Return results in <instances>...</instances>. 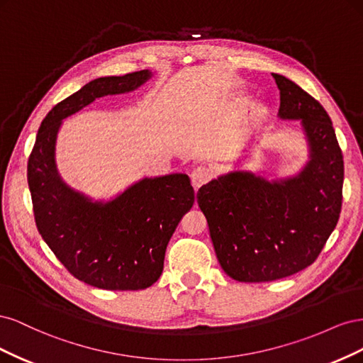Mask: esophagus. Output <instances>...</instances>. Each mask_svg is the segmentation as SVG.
I'll return each instance as SVG.
<instances>
[{"instance_id": "esophagus-1", "label": "esophagus", "mask_w": 363, "mask_h": 363, "mask_svg": "<svg viewBox=\"0 0 363 363\" xmlns=\"http://www.w3.org/2000/svg\"><path fill=\"white\" fill-rule=\"evenodd\" d=\"M211 179H212V171H211V168H207V167H199V168H195V169L192 171V174H191L192 186H194L195 189H199L200 186L206 184Z\"/></svg>"}]
</instances>
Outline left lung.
Returning <instances> with one entry per match:
<instances>
[{
	"label": "left lung",
	"mask_w": 363,
	"mask_h": 363,
	"mask_svg": "<svg viewBox=\"0 0 363 363\" xmlns=\"http://www.w3.org/2000/svg\"><path fill=\"white\" fill-rule=\"evenodd\" d=\"M272 77L280 89L279 116L301 121L311 160L295 177L268 182L235 171L196 192L219 265L245 283L279 280L312 265L342 206L344 159L330 116L298 84Z\"/></svg>",
	"instance_id": "left-lung-1"
}]
</instances>
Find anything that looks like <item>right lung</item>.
Wrapping results in <instances>:
<instances>
[{
    "instance_id": "right-lung-1",
    "label": "right lung",
    "mask_w": 363,
    "mask_h": 363,
    "mask_svg": "<svg viewBox=\"0 0 363 363\" xmlns=\"http://www.w3.org/2000/svg\"><path fill=\"white\" fill-rule=\"evenodd\" d=\"M148 69L101 77L54 106L39 127L27 177L36 225L56 257L75 279L108 291H138L156 283L164 251L195 201L186 174L142 179L112 201H92L60 179L56 139L62 119L95 98L135 91Z\"/></svg>"
}]
</instances>
